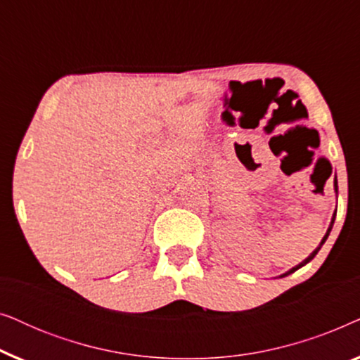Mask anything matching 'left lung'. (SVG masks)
Wrapping results in <instances>:
<instances>
[{"instance_id": "1", "label": "left lung", "mask_w": 360, "mask_h": 360, "mask_svg": "<svg viewBox=\"0 0 360 360\" xmlns=\"http://www.w3.org/2000/svg\"><path fill=\"white\" fill-rule=\"evenodd\" d=\"M334 193H336V196H338V179H336V176H334ZM334 219H336V211H334V214H333V218H331V223H329V228H328V231H326V234H324V236H323L321 243H319V245H318V248H316V249H314V250H313V252H311V254H309V255H308V257L303 260V262H300L298 265H295V267H292V269H290V270H288V272H285V274H282V275H280V277H287V275H290V274H293V272H295V270L302 269V267H303V265H307L308 262H311V260L314 259V255H316V254L319 252V249H321V245H323L324 243H326L328 236H329V233H331V229H333Z\"/></svg>"}]
</instances>
